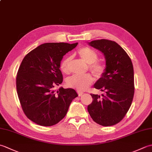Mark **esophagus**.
Masks as SVG:
<instances>
[{
	"label": "esophagus",
	"mask_w": 152,
	"mask_h": 152,
	"mask_svg": "<svg viewBox=\"0 0 152 152\" xmlns=\"http://www.w3.org/2000/svg\"><path fill=\"white\" fill-rule=\"evenodd\" d=\"M77 93H78V96H81V95H82L83 94V92H82V91H77Z\"/></svg>",
	"instance_id": "34e87169"
}]
</instances>
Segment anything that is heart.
Listing matches in <instances>:
<instances>
[{"label":"heart","mask_w":152,"mask_h":152,"mask_svg":"<svg viewBox=\"0 0 152 152\" xmlns=\"http://www.w3.org/2000/svg\"><path fill=\"white\" fill-rule=\"evenodd\" d=\"M78 54L81 59L89 64V69L96 78H101L106 72V66L104 63L96 61L99 56L92 48L83 46L78 50ZM72 57H66L61 61L60 69L62 72L66 74H70L71 71ZM93 82V77L90 74H85L83 76L75 75L67 80V85L70 88L75 89L78 91H84L91 85Z\"/></svg>","instance_id":"1"}]
</instances>
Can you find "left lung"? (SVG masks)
<instances>
[{
	"label": "left lung",
	"mask_w": 152,
	"mask_h": 152,
	"mask_svg": "<svg viewBox=\"0 0 152 152\" xmlns=\"http://www.w3.org/2000/svg\"><path fill=\"white\" fill-rule=\"evenodd\" d=\"M90 46L104 53L106 70L95 83V89L104 92L102 96L91 93L93 101L88 110L93 120L102 126L121 121L131 105L134 93L133 63L126 51L114 41H91Z\"/></svg>",
	"instance_id": "left-lung-1"
}]
</instances>
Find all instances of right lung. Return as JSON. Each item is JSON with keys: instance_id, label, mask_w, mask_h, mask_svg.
<instances>
[{"instance_id": "add662e5", "label": "right lung", "mask_w": 152, "mask_h": 152, "mask_svg": "<svg viewBox=\"0 0 152 152\" xmlns=\"http://www.w3.org/2000/svg\"><path fill=\"white\" fill-rule=\"evenodd\" d=\"M78 43H45L28 53L16 76V89L27 117L42 126H52L66 115L78 94L73 89L54 88L63 82L61 61Z\"/></svg>"}]
</instances>
